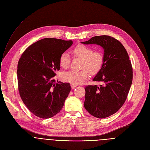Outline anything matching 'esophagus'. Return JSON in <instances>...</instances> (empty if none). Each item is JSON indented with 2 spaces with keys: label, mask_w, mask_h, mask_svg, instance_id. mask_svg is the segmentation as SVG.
I'll return each instance as SVG.
<instances>
[{
  "label": "esophagus",
  "mask_w": 150,
  "mask_h": 150,
  "mask_svg": "<svg viewBox=\"0 0 150 150\" xmlns=\"http://www.w3.org/2000/svg\"><path fill=\"white\" fill-rule=\"evenodd\" d=\"M76 86H77V85H75V84H73V83L71 84V88H72V89L75 88Z\"/></svg>",
  "instance_id": "34e87169"
}]
</instances>
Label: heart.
<instances>
[{"label": "heart", "instance_id": "1", "mask_svg": "<svg viewBox=\"0 0 150 150\" xmlns=\"http://www.w3.org/2000/svg\"><path fill=\"white\" fill-rule=\"evenodd\" d=\"M71 54L74 58L82 59L79 71H69L62 75L63 79L73 84H79L87 79L88 72L91 75L98 74L102 69L104 63V54L100 50L94 51L89 46L78 45L72 50ZM71 63V56L67 52H63L59 57V65L64 68L69 67Z\"/></svg>", "mask_w": 150, "mask_h": 150}]
</instances>
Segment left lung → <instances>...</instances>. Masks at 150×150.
Returning a JSON list of instances; mask_svg holds the SVG:
<instances>
[{
  "instance_id": "1",
  "label": "left lung",
  "mask_w": 150,
  "mask_h": 150,
  "mask_svg": "<svg viewBox=\"0 0 150 150\" xmlns=\"http://www.w3.org/2000/svg\"><path fill=\"white\" fill-rule=\"evenodd\" d=\"M84 45L96 44L104 49V63L94 81L103 84L85 88L84 107L97 118H105L116 113L125 102L133 78L129 56L121 42L109 35L95 36Z\"/></svg>"
}]
</instances>
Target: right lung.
I'll return each instance as SVG.
<instances>
[{
    "label": "right lung",
    "instance_id": "obj_1",
    "mask_svg": "<svg viewBox=\"0 0 150 150\" xmlns=\"http://www.w3.org/2000/svg\"><path fill=\"white\" fill-rule=\"evenodd\" d=\"M73 43L71 40L41 39L26 49L18 63L20 97L35 116L50 118L62 109L71 90L69 83H56L60 69L59 57Z\"/></svg>",
    "mask_w": 150,
    "mask_h": 150
}]
</instances>
